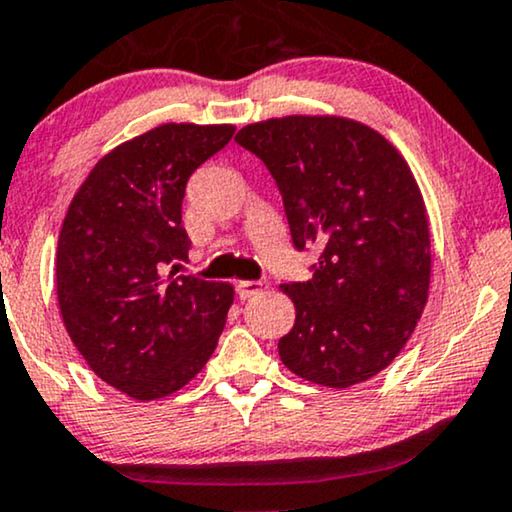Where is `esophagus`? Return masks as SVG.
I'll use <instances>...</instances> for the list:
<instances>
[{"label":"esophagus","instance_id":"1","mask_svg":"<svg viewBox=\"0 0 512 512\" xmlns=\"http://www.w3.org/2000/svg\"><path fill=\"white\" fill-rule=\"evenodd\" d=\"M269 288L267 281H238L236 283V293L241 300H248L252 295H260Z\"/></svg>","mask_w":512,"mask_h":512}]
</instances>
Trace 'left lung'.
Here are the masks:
<instances>
[{
    "label": "left lung",
    "instance_id": "8db88e82",
    "mask_svg": "<svg viewBox=\"0 0 512 512\" xmlns=\"http://www.w3.org/2000/svg\"><path fill=\"white\" fill-rule=\"evenodd\" d=\"M236 141L267 165L297 250H321L314 276L286 283L295 326L278 357L309 383L349 387L392 364L430 288L428 212L401 153L368 125L288 115Z\"/></svg>",
    "mask_w": 512,
    "mask_h": 512
}]
</instances>
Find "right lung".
Masks as SVG:
<instances>
[{
    "label": "right lung",
    "mask_w": 512,
    "mask_h": 512,
    "mask_svg": "<svg viewBox=\"0 0 512 512\" xmlns=\"http://www.w3.org/2000/svg\"><path fill=\"white\" fill-rule=\"evenodd\" d=\"M234 132L170 122L125 141L94 165L63 219L56 293L66 331L103 383L132 399L181 390L224 331L234 288L177 276L174 262L191 248L186 181Z\"/></svg>",
    "instance_id": "1"
}]
</instances>
